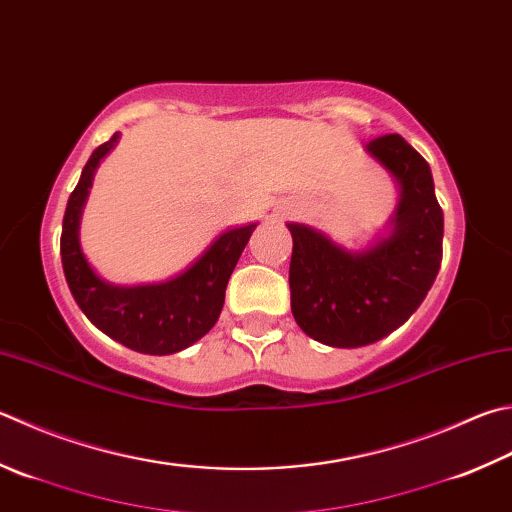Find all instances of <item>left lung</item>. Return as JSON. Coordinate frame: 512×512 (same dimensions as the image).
<instances>
[{"instance_id": "left-lung-1", "label": "left lung", "mask_w": 512, "mask_h": 512, "mask_svg": "<svg viewBox=\"0 0 512 512\" xmlns=\"http://www.w3.org/2000/svg\"><path fill=\"white\" fill-rule=\"evenodd\" d=\"M365 151L399 189L388 227L370 245L347 249L310 225L287 223L292 314L307 336L330 347H363L397 330L441 267L443 211L430 165L401 136L376 138Z\"/></svg>"}]
</instances>
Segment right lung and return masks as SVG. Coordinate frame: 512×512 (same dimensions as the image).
I'll list each match as a JSON object with an SVG mask.
<instances>
[{"mask_svg":"<svg viewBox=\"0 0 512 512\" xmlns=\"http://www.w3.org/2000/svg\"><path fill=\"white\" fill-rule=\"evenodd\" d=\"M120 133L100 144L82 169L64 211L60 254L66 283L86 318L113 341L142 354H176L216 325L225 289L256 223L220 234L185 272L162 283L113 285L95 274L80 245L82 211L95 169L118 144Z\"/></svg>","mask_w":512,"mask_h":512,"instance_id":"obj_1","label":"right lung"}]
</instances>
